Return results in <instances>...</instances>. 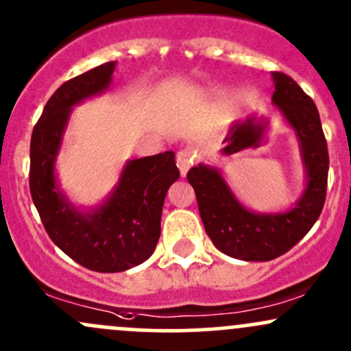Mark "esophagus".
Segmentation results:
<instances>
[{
	"label": "esophagus",
	"mask_w": 351,
	"mask_h": 351,
	"mask_svg": "<svg viewBox=\"0 0 351 351\" xmlns=\"http://www.w3.org/2000/svg\"><path fill=\"white\" fill-rule=\"evenodd\" d=\"M177 167H179L180 171V176H186L187 171L191 169V165L194 164V154H192V150L189 149H184L180 150L179 154H177Z\"/></svg>",
	"instance_id": "1"
}]
</instances>
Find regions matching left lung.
I'll list each match as a JSON object with an SVG mask.
<instances>
[{"mask_svg": "<svg viewBox=\"0 0 351 351\" xmlns=\"http://www.w3.org/2000/svg\"><path fill=\"white\" fill-rule=\"evenodd\" d=\"M273 104L296 130L306 189L295 209L256 214L234 197L216 169L197 165L187 172L207 236L217 250L243 261H271L300 243L322 214L328 184V145L318 108L289 75L274 71Z\"/></svg>", "mask_w": 351, "mask_h": 351, "instance_id": "obj_1", "label": "left lung"}]
</instances>
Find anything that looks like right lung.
<instances>
[{
    "label": "right lung",
    "mask_w": 351,
    "mask_h": 351,
    "mask_svg": "<svg viewBox=\"0 0 351 351\" xmlns=\"http://www.w3.org/2000/svg\"><path fill=\"white\" fill-rule=\"evenodd\" d=\"M114 69V62L104 63L56 88L29 144V192L48 236L73 261L99 273H119L150 258L160 237L165 194L180 176L172 150L130 160L114 194L88 214L58 191L55 159L71 107L107 90Z\"/></svg>",
    "instance_id": "add662e5"
}]
</instances>
